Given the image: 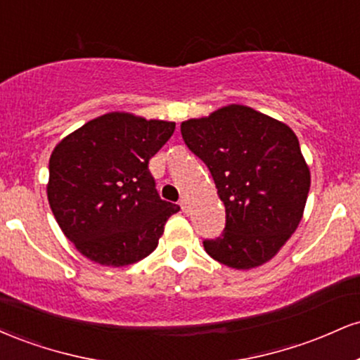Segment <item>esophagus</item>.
<instances>
[{
  "label": "esophagus",
  "instance_id": "1",
  "mask_svg": "<svg viewBox=\"0 0 360 360\" xmlns=\"http://www.w3.org/2000/svg\"><path fill=\"white\" fill-rule=\"evenodd\" d=\"M181 210H183L184 213H188L189 212V200L188 198H183V200H181Z\"/></svg>",
  "mask_w": 360,
  "mask_h": 360
}]
</instances>
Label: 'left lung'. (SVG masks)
<instances>
[{
  "label": "left lung",
  "mask_w": 360,
  "mask_h": 360,
  "mask_svg": "<svg viewBox=\"0 0 360 360\" xmlns=\"http://www.w3.org/2000/svg\"><path fill=\"white\" fill-rule=\"evenodd\" d=\"M181 134L225 205V230L205 250L238 271L269 262L298 229L311 184L295 131L250 106L226 105L186 120Z\"/></svg>",
  "instance_id": "1"
}]
</instances>
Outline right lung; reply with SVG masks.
<instances>
[{
  "label": "right lung",
  "instance_id": "obj_1",
  "mask_svg": "<svg viewBox=\"0 0 360 360\" xmlns=\"http://www.w3.org/2000/svg\"><path fill=\"white\" fill-rule=\"evenodd\" d=\"M176 123L111 111L64 137L49 160L47 198L65 237L106 267L135 264L155 250L179 206L160 200L148 160Z\"/></svg>",
  "mask_w": 360,
  "mask_h": 360
}]
</instances>
